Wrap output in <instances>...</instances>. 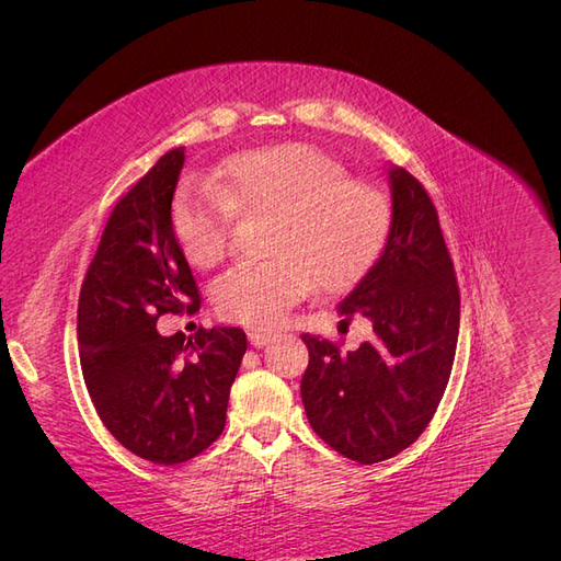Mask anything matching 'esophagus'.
<instances>
[{
    "instance_id": "esophagus-1",
    "label": "esophagus",
    "mask_w": 561,
    "mask_h": 561,
    "mask_svg": "<svg viewBox=\"0 0 561 561\" xmlns=\"http://www.w3.org/2000/svg\"><path fill=\"white\" fill-rule=\"evenodd\" d=\"M274 336H276L274 332H266V330H250L248 332V339L254 348H264L268 342H274Z\"/></svg>"
}]
</instances>
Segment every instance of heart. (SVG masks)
I'll list each match as a JSON object with an SVG mask.
<instances>
[{
	"label": "heart",
	"mask_w": 561,
	"mask_h": 561,
	"mask_svg": "<svg viewBox=\"0 0 561 561\" xmlns=\"http://www.w3.org/2000/svg\"><path fill=\"white\" fill-rule=\"evenodd\" d=\"M236 215H271L264 262L233 264L210 285L219 318L274 328L311 293H344L358 283L388 236L390 208L379 186L351 180L348 168L318 147L287 142L231 159L217 182H186L173 206L184 260L208 268L227 254Z\"/></svg>",
	"instance_id": "b5f03b06"
}]
</instances>
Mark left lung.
<instances>
[{
  "instance_id": "8db88e82",
  "label": "left lung",
  "mask_w": 561,
  "mask_h": 561,
  "mask_svg": "<svg viewBox=\"0 0 561 561\" xmlns=\"http://www.w3.org/2000/svg\"><path fill=\"white\" fill-rule=\"evenodd\" d=\"M390 231L381 257L339 304L342 322L363 316L369 342L342 353L301 334L309 367L301 400L320 439L358 463L400 454L426 431L451 375L461 297L437 210L423 184L388 168Z\"/></svg>"
}]
</instances>
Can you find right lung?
Returning a JSON list of instances; mask_svg holds the SVG:
<instances>
[{
  "instance_id": "1",
  "label": "right lung",
  "mask_w": 561,
  "mask_h": 561,
  "mask_svg": "<svg viewBox=\"0 0 561 561\" xmlns=\"http://www.w3.org/2000/svg\"><path fill=\"white\" fill-rule=\"evenodd\" d=\"M184 147L118 198L81 283L83 381L105 428L135 456L184 463L222 435L229 390L248 348L239 328L161 336L163 313H194L198 287L173 233Z\"/></svg>"
}]
</instances>
